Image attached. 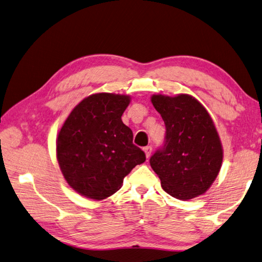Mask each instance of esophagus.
<instances>
[{"mask_svg":"<svg viewBox=\"0 0 262 262\" xmlns=\"http://www.w3.org/2000/svg\"><path fill=\"white\" fill-rule=\"evenodd\" d=\"M143 151H144V154H145V157H146V158H149V157L151 156V152H152V147H151L150 145H147V146L143 147Z\"/></svg>","mask_w":262,"mask_h":262,"instance_id":"esophagus-1","label":"esophagus"}]
</instances>
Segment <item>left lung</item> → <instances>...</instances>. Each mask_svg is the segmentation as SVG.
I'll return each mask as SVG.
<instances>
[{
  "mask_svg": "<svg viewBox=\"0 0 262 262\" xmlns=\"http://www.w3.org/2000/svg\"><path fill=\"white\" fill-rule=\"evenodd\" d=\"M151 102L165 122L163 147L150 158L166 192L181 201L205 193L220 172L223 150L206 108L187 94L154 95Z\"/></svg>",
  "mask_w": 262,
  "mask_h": 262,
  "instance_id": "obj_1",
  "label": "left lung"
}]
</instances>
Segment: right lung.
Masks as SVG:
<instances>
[{
    "label": "right lung",
    "instance_id": "add662e5",
    "mask_svg": "<svg viewBox=\"0 0 262 262\" xmlns=\"http://www.w3.org/2000/svg\"><path fill=\"white\" fill-rule=\"evenodd\" d=\"M130 96L98 93L82 99L60 128L57 160L66 182L95 201L110 197L145 154L133 144V132L121 120Z\"/></svg>",
    "mask_w": 262,
    "mask_h": 262
}]
</instances>
